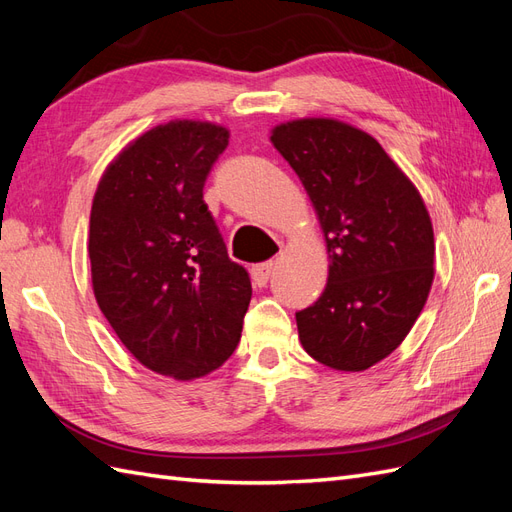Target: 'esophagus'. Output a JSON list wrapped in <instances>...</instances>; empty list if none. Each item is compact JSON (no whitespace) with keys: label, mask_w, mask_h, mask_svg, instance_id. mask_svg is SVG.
Masks as SVG:
<instances>
[{"label":"esophagus","mask_w":512,"mask_h":512,"mask_svg":"<svg viewBox=\"0 0 512 512\" xmlns=\"http://www.w3.org/2000/svg\"><path fill=\"white\" fill-rule=\"evenodd\" d=\"M273 267H275V265H273V260H269V262H260V265H254V267H252V271H250L254 286H258V288L267 286L269 277H271V273H273Z\"/></svg>","instance_id":"34e87169"}]
</instances>
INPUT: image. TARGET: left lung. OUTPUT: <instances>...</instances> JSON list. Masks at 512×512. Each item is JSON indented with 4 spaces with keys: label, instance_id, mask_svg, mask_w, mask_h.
<instances>
[{
    "label": "left lung",
    "instance_id": "left-lung-1",
    "mask_svg": "<svg viewBox=\"0 0 512 512\" xmlns=\"http://www.w3.org/2000/svg\"><path fill=\"white\" fill-rule=\"evenodd\" d=\"M271 143L299 175L329 254L324 292L297 312L301 346L331 369H369L404 342L436 275L423 196L374 136L346 121H284Z\"/></svg>",
    "mask_w": 512,
    "mask_h": 512
}]
</instances>
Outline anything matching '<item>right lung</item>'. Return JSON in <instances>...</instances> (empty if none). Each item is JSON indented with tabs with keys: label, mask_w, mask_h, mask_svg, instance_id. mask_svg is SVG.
<instances>
[{
	"label": "right lung",
	"mask_w": 512,
	"mask_h": 512,
	"mask_svg": "<svg viewBox=\"0 0 512 512\" xmlns=\"http://www.w3.org/2000/svg\"><path fill=\"white\" fill-rule=\"evenodd\" d=\"M228 138L220 123L196 119L151 128L106 166L91 203L87 252L102 314L138 363L181 382L230 359L252 299L203 200Z\"/></svg>",
	"instance_id": "right-lung-1"
}]
</instances>
